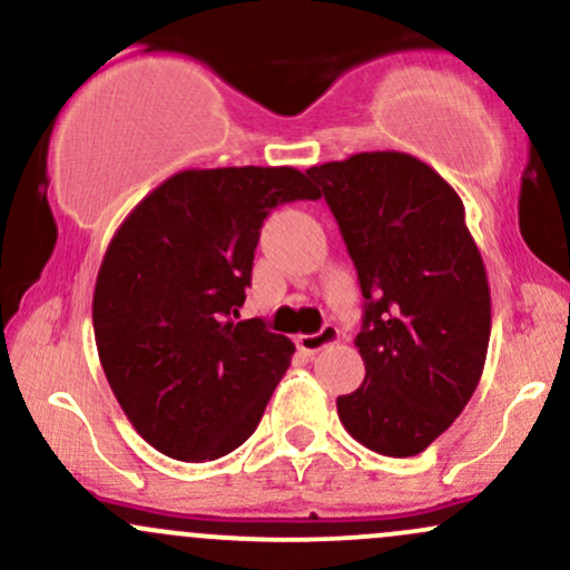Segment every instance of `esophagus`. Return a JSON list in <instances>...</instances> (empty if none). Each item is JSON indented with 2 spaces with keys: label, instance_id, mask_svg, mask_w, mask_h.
<instances>
[{
  "label": "esophagus",
  "instance_id": "1",
  "mask_svg": "<svg viewBox=\"0 0 570 570\" xmlns=\"http://www.w3.org/2000/svg\"><path fill=\"white\" fill-rule=\"evenodd\" d=\"M338 338H341L338 327L325 325L320 333L297 335V346H301L305 355H314V352H322V350H325V346H333Z\"/></svg>",
  "mask_w": 570,
  "mask_h": 570
}]
</instances>
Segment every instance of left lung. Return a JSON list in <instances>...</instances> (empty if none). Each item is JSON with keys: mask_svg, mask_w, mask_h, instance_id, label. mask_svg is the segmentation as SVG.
I'll use <instances>...</instances> for the list:
<instances>
[{"mask_svg": "<svg viewBox=\"0 0 570 570\" xmlns=\"http://www.w3.org/2000/svg\"><path fill=\"white\" fill-rule=\"evenodd\" d=\"M338 220L365 297V380L344 429L382 456H417L481 382L491 297L459 194L406 153H357L305 171Z\"/></svg>", "mask_w": 570, "mask_h": 570, "instance_id": "left-lung-1", "label": "left lung"}]
</instances>
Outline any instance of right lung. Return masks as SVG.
I'll return each mask as SVG.
<instances>
[{"label":"right lung","instance_id":"add662e5","mask_svg":"<svg viewBox=\"0 0 570 570\" xmlns=\"http://www.w3.org/2000/svg\"><path fill=\"white\" fill-rule=\"evenodd\" d=\"M316 199L292 166L185 169L122 220L95 281L100 365L164 456L213 461L243 445L295 344L239 320L269 209Z\"/></svg>","mask_w":570,"mask_h":570}]
</instances>
